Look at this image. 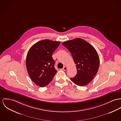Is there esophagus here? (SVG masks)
<instances>
[{
	"mask_svg": "<svg viewBox=\"0 0 121 121\" xmlns=\"http://www.w3.org/2000/svg\"><path fill=\"white\" fill-rule=\"evenodd\" d=\"M67 69H68V68H67V67L66 66H65V67L63 68V69L64 70H65V71L67 70Z\"/></svg>",
	"mask_w": 121,
	"mask_h": 121,
	"instance_id": "obj_1",
	"label": "esophagus"
}]
</instances>
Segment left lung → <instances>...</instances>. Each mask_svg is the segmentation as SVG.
Segmentation results:
<instances>
[{
  "mask_svg": "<svg viewBox=\"0 0 121 121\" xmlns=\"http://www.w3.org/2000/svg\"><path fill=\"white\" fill-rule=\"evenodd\" d=\"M71 53L77 69V74L71 81L79 86L87 85L98 72L99 58L90 44L81 38L66 41L62 43Z\"/></svg>",
  "mask_w": 121,
  "mask_h": 121,
  "instance_id": "left-lung-1",
  "label": "left lung"
}]
</instances>
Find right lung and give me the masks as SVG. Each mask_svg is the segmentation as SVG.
Instances as JSON below:
<instances>
[{"mask_svg": "<svg viewBox=\"0 0 121 121\" xmlns=\"http://www.w3.org/2000/svg\"><path fill=\"white\" fill-rule=\"evenodd\" d=\"M60 43L42 40L35 44L28 52L26 60L28 73L33 82L39 86H46L56 74L57 71L52 55Z\"/></svg>", "mask_w": 121, "mask_h": 121, "instance_id": "obj_1", "label": "right lung"}]
</instances>
